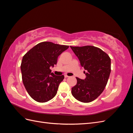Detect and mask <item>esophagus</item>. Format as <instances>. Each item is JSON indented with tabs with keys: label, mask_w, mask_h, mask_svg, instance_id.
I'll use <instances>...</instances> for the list:
<instances>
[{
	"label": "esophagus",
	"mask_w": 133,
	"mask_h": 133,
	"mask_svg": "<svg viewBox=\"0 0 133 133\" xmlns=\"http://www.w3.org/2000/svg\"><path fill=\"white\" fill-rule=\"evenodd\" d=\"M64 76H65V78H68V77H69V76H68L67 75H64Z\"/></svg>",
	"instance_id": "34e87169"
}]
</instances>
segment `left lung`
I'll return each mask as SVG.
<instances>
[{"label": "left lung", "mask_w": 133, "mask_h": 133, "mask_svg": "<svg viewBox=\"0 0 133 133\" xmlns=\"http://www.w3.org/2000/svg\"><path fill=\"white\" fill-rule=\"evenodd\" d=\"M80 64L87 70L86 78L76 77L77 83L71 88L74 97L83 103H89L102 93L107 85L111 71V59L100 48L91 45L72 46Z\"/></svg>", "instance_id": "1"}]
</instances>
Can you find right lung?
<instances>
[{
	"mask_svg": "<svg viewBox=\"0 0 133 133\" xmlns=\"http://www.w3.org/2000/svg\"><path fill=\"white\" fill-rule=\"evenodd\" d=\"M69 48L49 42L37 44L24 55L21 63L22 80L28 93L35 101L45 103L57 93L64 76L51 73L59 56Z\"/></svg>",
	"mask_w": 133,
	"mask_h": 133,
	"instance_id": "obj_1",
	"label": "right lung"
}]
</instances>
